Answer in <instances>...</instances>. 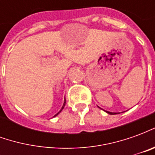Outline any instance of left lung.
<instances>
[{"mask_svg":"<svg viewBox=\"0 0 155 155\" xmlns=\"http://www.w3.org/2000/svg\"><path fill=\"white\" fill-rule=\"evenodd\" d=\"M100 108V107H99ZM105 111V110H104ZM105 112H106V113H108V114H116V113H112V112H110V111H105Z\"/></svg>","mask_w":155,"mask_h":155,"instance_id":"left-lung-1","label":"left lung"}]
</instances>
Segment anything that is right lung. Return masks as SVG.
I'll list each match as a JSON object with an SVG mask.
<instances>
[{
	"instance_id": "right-lung-1",
	"label": "right lung",
	"mask_w": 155,
	"mask_h": 155,
	"mask_svg": "<svg viewBox=\"0 0 155 155\" xmlns=\"http://www.w3.org/2000/svg\"><path fill=\"white\" fill-rule=\"evenodd\" d=\"M64 105H65V99H64V104H63V106H62V108H61V110L59 111V112H58V113H57V114H54V117H55V116H56V115H58V114H60V113H61V111H62V110H63V109H64Z\"/></svg>"
}]
</instances>
